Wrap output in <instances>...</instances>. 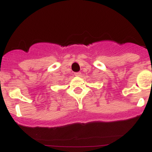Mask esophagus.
Wrapping results in <instances>:
<instances>
[{
	"instance_id": "34e87169",
	"label": "esophagus",
	"mask_w": 152,
	"mask_h": 152,
	"mask_svg": "<svg viewBox=\"0 0 152 152\" xmlns=\"http://www.w3.org/2000/svg\"><path fill=\"white\" fill-rule=\"evenodd\" d=\"M81 73H75V76H81Z\"/></svg>"
}]
</instances>
